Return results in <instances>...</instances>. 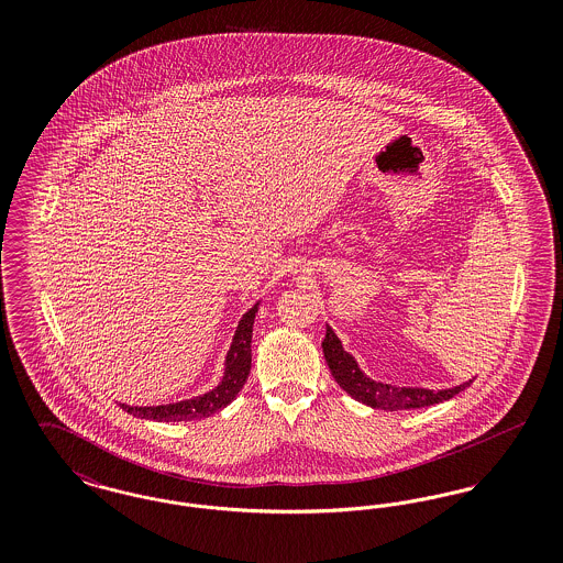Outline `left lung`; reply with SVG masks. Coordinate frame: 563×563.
<instances>
[{
    "instance_id": "1",
    "label": "left lung",
    "mask_w": 563,
    "mask_h": 563,
    "mask_svg": "<svg viewBox=\"0 0 563 563\" xmlns=\"http://www.w3.org/2000/svg\"><path fill=\"white\" fill-rule=\"evenodd\" d=\"M324 361L331 369V375L340 384L342 390H346L352 399L365 402L374 409L384 411H402V409H418L429 407L434 402L450 401L457 393L468 388L473 379L445 388V390H429V388H411V386H393L384 382H375L369 375L363 374L356 358L344 350L335 331L327 324V333L322 340Z\"/></svg>"
}]
</instances>
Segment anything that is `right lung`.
Segmentation results:
<instances>
[{
  "label": "right lung",
  "instance_id": "1",
  "mask_svg": "<svg viewBox=\"0 0 563 563\" xmlns=\"http://www.w3.org/2000/svg\"><path fill=\"white\" fill-rule=\"evenodd\" d=\"M257 310H260V301L242 314L236 333L232 338V346L225 354L223 377L213 390L198 395L194 399H186V401L150 405V407H136V405L133 407V405L120 402V407L141 420H154V422L202 420V418H209L217 411H221L223 407H228L236 399L246 377L251 374V338H253V322H255Z\"/></svg>",
  "mask_w": 563,
  "mask_h": 563
}]
</instances>
